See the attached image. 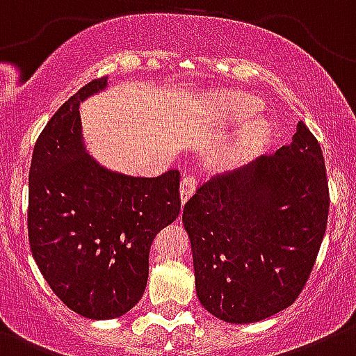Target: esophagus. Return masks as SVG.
<instances>
[{"label":"esophagus","instance_id":"esophagus-1","mask_svg":"<svg viewBox=\"0 0 356 356\" xmlns=\"http://www.w3.org/2000/svg\"><path fill=\"white\" fill-rule=\"evenodd\" d=\"M195 185H197V181H195V178L192 175H185L184 178H181V181H180V199H181V204H185V202L188 201V197H191V195L194 194Z\"/></svg>","mask_w":356,"mask_h":356}]
</instances>
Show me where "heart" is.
Here are the masks:
<instances>
[{"label":"heart","instance_id":"obj_1","mask_svg":"<svg viewBox=\"0 0 356 356\" xmlns=\"http://www.w3.org/2000/svg\"><path fill=\"white\" fill-rule=\"evenodd\" d=\"M208 99L220 117L231 122H246L231 140L209 155V164L215 168H232L266 148L270 140L269 122L266 118L251 120L262 110L257 97L238 92H215Z\"/></svg>","mask_w":356,"mask_h":356}]
</instances>
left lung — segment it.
Listing matches in <instances>:
<instances>
[{
  "label": "left lung",
  "instance_id": "left-lung-1",
  "mask_svg": "<svg viewBox=\"0 0 356 356\" xmlns=\"http://www.w3.org/2000/svg\"><path fill=\"white\" fill-rule=\"evenodd\" d=\"M321 148L304 122L292 141L206 181L184 208L195 292L227 323H255L292 306L325 236Z\"/></svg>",
  "mask_w": 356,
  "mask_h": 356
}]
</instances>
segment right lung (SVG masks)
<instances>
[{
	"mask_svg": "<svg viewBox=\"0 0 356 356\" xmlns=\"http://www.w3.org/2000/svg\"><path fill=\"white\" fill-rule=\"evenodd\" d=\"M108 87L92 80L56 111L29 169L28 231L33 257L57 297L90 320L133 309L148 280L159 231L180 213V175L155 178L108 169L89 154L80 103Z\"/></svg>",
	"mask_w": 356,
	"mask_h": 356,
	"instance_id": "1",
	"label": "right lung"
}]
</instances>
